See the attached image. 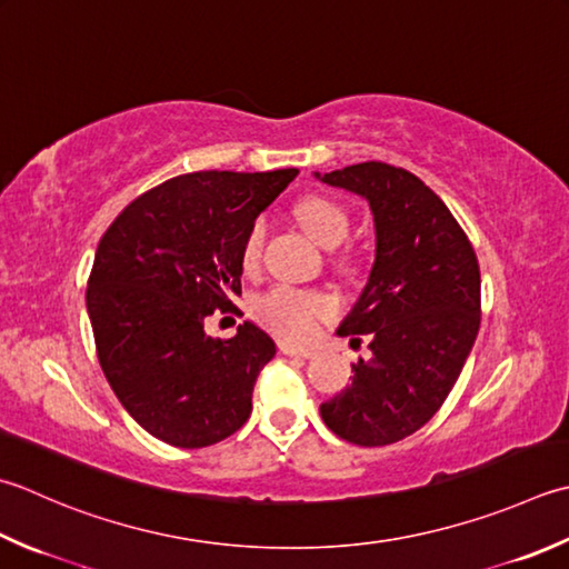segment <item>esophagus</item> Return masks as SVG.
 I'll use <instances>...</instances> for the list:
<instances>
[{
  "mask_svg": "<svg viewBox=\"0 0 569 569\" xmlns=\"http://www.w3.org/2000/svg\"><path fill=\"white\" fill-rule=\"evenodd\" d=\"M278 350H281L283 355H288V358H316V350L313 348H303V345H293L288 340H281L278 342Z\"/></svg>",
  "mask_w": 569,
  "mask_h": 569,
  "instance_id": "obj_1",
  "label": "esophagus"
}]
</instances>
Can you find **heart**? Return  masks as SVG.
Instances as JSON below:
<instances>
[{"instance_id": "1", "label": "heart", "mask_w": 569, "mask_h": 569, "mask_svg": "<svg viewBox=\"0 0 569 569\" xmlns=\"http://www.w3.org/2000/svg\"><path fill=\"white\" fill-rule=\"evenodd\" d=\"M296 217L303 229L313 237L320 247L336 249L345 241L350 231V214L332 202L328 197L310 194L303 197L296 204ZM266 239V221L256 219L247 231L241 247V263L243 269H253L261 259ZM332 310L330 298H326L318 291H306V288H296L288 283L271 286L269 291H263L253 300V316L259 318L266 328H271L281 336L303 338L313 330L316 320Z\"/></svg>"}]
</instances>
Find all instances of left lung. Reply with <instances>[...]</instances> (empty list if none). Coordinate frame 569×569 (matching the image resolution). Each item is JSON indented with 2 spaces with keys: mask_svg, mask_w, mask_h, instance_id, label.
I'll return each instance as SVG.
<instances>
[{
  "mask_svg": "<svg viewBox=\"0 0 569 569\" xmlns=\"http://www.w3.org/2000/svg\"><path fill=\"white\" fill-rule=\"evenodd\" d=\"M316 177L370 202L375 263L338 336L370 340L352 385L320 405L332 433L358 447L402 441L449 397L481 326V271L459 221L402 167L360 162Z\"/></svg>",
  "mask_w": 569,
  "mask_h": 569,
  "instance_id": "8db88e82",
  "label": "left lung"
}]
</instances>
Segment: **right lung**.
Listing matches in <instances>:
<instances>
[{
    "instance_id": "add662e5",
    "label": "right lung",
    "mask_w": 569,
    "mask_h": 569,
    "mask_svg": "<svg viewBox=\"0 0 569 569\" xmlns=\"http://www.w3.org/2000/svg\"><path fill=\"white\" fill-rule=\"evenodd\" d=\"M296 174L172 177L98 243L86 291L98 362L128 415L170 447H211L247 425L276 345L249 320L229 340L211 338L204 320L241 296L247 231Z\"/></svg>"
}]
</instances>
